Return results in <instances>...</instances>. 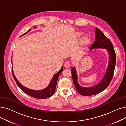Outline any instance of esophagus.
Returning a JSON list of instances; mask_svg holds the SVG:
<instances>
[{
  "instance_id": "obj_1",
  "label": "esophagus",
  "mask_w": 126,
  "mask_h": 126,
  "mask_svg": "<svg viewBox=\"0 0 126 126\" xmlns=\"http://www.w3.org/2000/svg\"><path fill=\"white\" fill-rule=\"evenodd\" d=\"M70 63L69 62H66V63H64V67L65 68H70Z\"/></svg>"
}]
</instances>
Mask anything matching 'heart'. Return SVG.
Here are the masks:
<instances>
[{"label":"heart","mask_w":126,"mask_h":126,"mask_svg":"<svg viewBox=\"0 0 126 126\" xmlns=\"http://www.w3.org/2000/svg\"><path fill=\"white\" fill-rule=\"evenodd\" d=\"M75 37L77 38H79L82 36V32H77L74 34ZM90 43V39L87 36H85L80 38L79 40V44L80 47L82 48L87 47Z\"/></svg>","instance_id":"obj_1"}]
</instances>
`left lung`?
<instances>
[{"mask_svg":"<svg viewBox=\"0 0 126 126\" xmlns=\"http://www.w3.org/2000/svg\"><path fill=\"white\" fill-rule=\"evenodd\" d=\"M102 48L107 50L109 55L108 67L102 79L100 81L90 87H83L78 82V77L76 68H71L72 79L78 92L84 96H89L100 93L106 89L112 79L116 64V54L113 44L104 33L97 27H95V41L90 47L89 50Z\"/></svg>","mask_w":126,"mask_h":126,"instance_id":"obj_1","label":"left lung"}]
</instances>
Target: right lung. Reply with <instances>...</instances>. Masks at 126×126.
<instances>
[{"instance_id": "add662e5", "label": "right lung", "mask_w": 126, "mask_h": 126, "mask_svg": "<svg viewBox=\"0 0 126 126\" xmlns=\"http://www.w3.org/2000/svg\"><path fill=\"white\" fill-rule=\"evenodd\" d=\"M36 28L37 27H34V29ZM31 29H29L26 33L23 34L22 36H24V35H25V34L27 33L30 31H31ZM11 63H12V60H11ZM12 68L13 67H12V72L13 77L14 80H16L17 85H18V86L21 88L25 93H26L28 95H30V96L33 97L34 98L40 99H47L52 96L53 94L55 93V89H56L58 78L60 74L63 71V68L62 66V67L60 69L59 71H58L56 73H55L53 75L51 82H49V84L48 85V86L47 87L41 90H33V89H29L28 88L25 87L18 81V79H16V76H15Z\"/></svg>"}]
</instances>
